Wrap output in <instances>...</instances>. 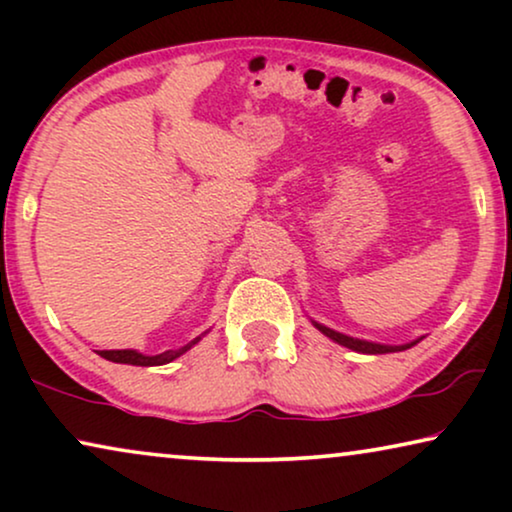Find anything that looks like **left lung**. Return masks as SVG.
Listing matches in <instances>:
<instances>
[{
	"label": "left lung",
	"mask_w": 512,
	"mask_h": 512,
	"mask_svg": "<svg viewBox=\"0 0 512 512\" xmlns=\"http://www.w3.org/2000/svg\"><path fill=\"white\" fill-rule=\"evenodd\" d=\"M314 326H317L319 331L326 335V338H331V340L338 342V345H342V347H349V349H354V352H361V354H389V352H403V349H408V347L417 345V342H419V340H415V342H410V345H398V347H396V345H377V342L356 340V338H349V335H342V333H338V331H331V328L321 326V324H317V321H314Z\"/></svg>",
	"instance_id": "1"
}]
</instances>
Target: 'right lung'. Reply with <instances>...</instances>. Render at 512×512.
<instances>
[{
    "label": "right lung",
    "instance_id": "add662e5",
    "mask_svg": "<svg viewBox=\"0 0 512 512\" xmlns=\"http://www.w3.org/2000/svg\"><path fill=\"white\" fill-rule=\"evenodd\" d=\"M200 338H195L193 342H188L186 347L181 349H167L163 354H156V356H146V354H139L135 349H102V352H97L102 356V359L107 361H114V363H128V366H163V363H170L177 359L186 352V349H191L195 342Z\"/></svg>",
    "mask_w": 512,
    "mask_h": 512
}]
</instances>
